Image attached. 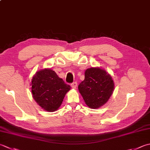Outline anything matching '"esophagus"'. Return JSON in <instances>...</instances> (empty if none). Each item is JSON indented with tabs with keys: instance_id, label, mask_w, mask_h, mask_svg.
Listing matches in <instances>:
<instances>
[{
	"instance_id": "esophagus-1",
	"label": "esophagus",
	"mask_w": 150,
	"mask_h": 150,
	"mask_svg": "<svg viewBox=\"0 0 150 150\" xmlns=\"http://www.w3.org/2000/svg\"><path fill=\"white\" fill-rule=\"evenodd\" d=\"M71 86L72 88L75 89L76 88H77V82H73V83L71 84Z\"/></svg>"
}]
</instances>
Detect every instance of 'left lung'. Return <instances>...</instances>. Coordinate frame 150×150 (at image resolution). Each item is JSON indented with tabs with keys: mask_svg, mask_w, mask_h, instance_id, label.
Masks as SVG:
<instances>
[{
	"mask_svg": "<svg viewBox=\"0 0 150 150\" xmlns=\"http://www.w3.org/2000/svg\"><path fill=\"white\" fill-rule=\"evenodd\" d=\"M79 92L91 108H98L106 103L112 94L114 83L112 77L99 67H91L84 73V80L79 84Z\"/></svg>",
	"mask_w": 150,
	"mask_h": 150,
	"instance_id": "left-lung-1",
	"label": "left lung"
}]
</instances>
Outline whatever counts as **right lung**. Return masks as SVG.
I'll return each mask as SVG.
<instances>
[{"label": "right lung", "instance_id": "add662e5", "mask_svg": "<svg viewBox=\"0 0 150 150\" xmlns=\"http://www.w3.org/2000/svg\"><path fill=\"white\" fill-rule=\"evenodd\" d=\"M31 86L34 99L48 112H54L60 107L71 88L51 69L37 71L32 79Z\"/></svg>", "mask_w": 150, "mask_h": 150}]
</instances>
